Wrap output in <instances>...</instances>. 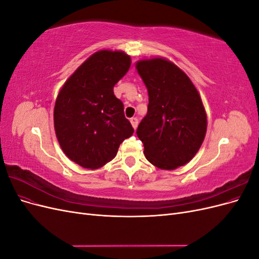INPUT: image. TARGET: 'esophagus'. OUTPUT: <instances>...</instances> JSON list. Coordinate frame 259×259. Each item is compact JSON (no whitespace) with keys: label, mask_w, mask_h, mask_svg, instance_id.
I'll use <instances>...</instances> for the list:
<instances>
[{"label":"esophagus","mask_w":259,"mask_h":259,"mask_svg":"<svg viewBox=\"0 0 259 259\" xmlns=\"http://www.w3.org/2000/svg\"><path fill=\"white\" fill-rule=\"evenodd\" d=\"M131 123L133 125V127H134V130H136L137 126H138V119H137V117H132Z\"/></svg>","instance_id":"1"}]
</instances>
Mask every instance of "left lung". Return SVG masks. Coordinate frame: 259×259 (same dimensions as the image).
<instances>
[{"mask_svg": "<svg viewBox=\"0 0 259 259\" xmlns=\"http://www.w3.org/2000/svg\"><path fill=\"white\" fill-rule=\"evenodd\" d=\"M137 71L147 86V115L136 131L147 160L175 169L198 152L206 133V113L187 74L163 58L140 60Z\"/></svg>", "mask_w": 259, "mask_h": 259, "instance_id": "left-lung-1", "label": "left lung"}]
</instances>
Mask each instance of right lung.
I'll list each match as a JSON object with an SVG mask.
<instances>
[{
	"instance_id": "obj_1",
	"label": "right lung",
	"mask_w": 259,
	"mask_h": 259,
	"mask_svg": "<svg viewBox=\"0 0 259 259\" xmlns=\"http://www.w3.org/2000/svg\"><path fill=\"white\" fill-rule=\"evenodd\" d=\"M123 52L99 51L84 61L58 94L54 125L62 151L85 168L110 162L134 133L113 86L128 71Z\"/></svg>"
}]
</instances>
